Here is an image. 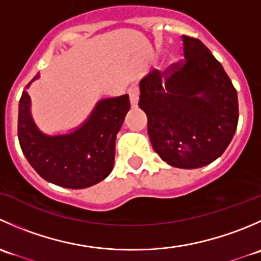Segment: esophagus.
Returning <instances> with one entry per match:
<instances>
[{"label":"esophagus","mask_w":261,"mask_h":261,"mask_svg":"<svg viewBox=\"0 0 261 261\" xmlns=\"http://www.w3.org/2000/svg\"><path fill=\"white\" fill-rule=\"evenodd\" d=\"M128 97H130V103L133 109L138 107V102H139V88L136 86H133L128 88L127 91Z\"/></svg>","instance_id":"1"}]
</instances>
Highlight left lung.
Returning a JSON list of instances; mask_svg holds the SVG:
<instances>
[{
	"mask_svg": "<svg viewBox=\"0 0 261 261\" xmlns=\"http://www.w3.org/2000/svg\"><path fill=\"white\" fill-rule=\"evenodd\" d=\"M184 59L140 81L152 149L164 162L196 169L215 162L235 135L238 92L201 40L181 35Z\"/></svg>",
	"mask_w": 261,
	"mask_h": 261,
	"instance_id": "1",
	"label": "left lung"
}]
</instances>
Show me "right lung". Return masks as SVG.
<instances>
[{
	"label": "right lung",
	"instance_id": "add662e5",
	"mask_svg": "<svg viewBox=\"0 0 261 261\" xmlns=\"http://www.w3.org/2000/svg\"><path fill=\"white\" fill-rule=\"evenodd\" d=\"M36 78L39 74L33 81ZM128 110L127 94L101 99L77 130L67 135L49 136L34 122L30 96L23 91L17 122L21 150L36 173L50 183L72 189L94 186L112 172L116 135Z\"/></svg>",
	"mask_w": 261,
	"mask_h": 261
}]
</instances>
